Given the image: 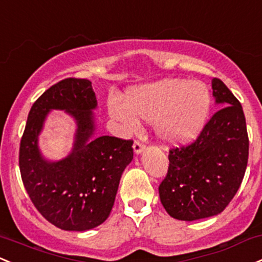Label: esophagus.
<instances>
[{
	"instance_id": "esophagus-1",
	"label": "esophagus",
	"mask_w": 262,
	"mask_h": 262,
	"mask_svg": "<svg viewBox=\"0 0 262 262\" xmlns=\"http://www.w3.org/2000/svg\"><path fill=\"white\" fill-rule=\"evenodd\" d=\"M133 149H134V153L140 154L143 150H144V145H143L140 142H138V140H136L133 144Z\"/></svg>"
}]
</instances>
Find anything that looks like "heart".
<instances>
[{"instance_id":"heart-1","label":"heart","mask_w":262,"mask_h":262,"mask_svg":"<svg viewBox=\"0 0 262 262\" xmlns=\"http://www.w3.org/2000/svg\"><path fill=\"white\" fill-rule=\"evenodd\" d=\"M211 105L208 87L201 82L164 79L133 88L126 100H109V113L123 133L140 128V119L153 122L157 136L168 144H182L196 137Z\"/></svg>"}]
</instances>
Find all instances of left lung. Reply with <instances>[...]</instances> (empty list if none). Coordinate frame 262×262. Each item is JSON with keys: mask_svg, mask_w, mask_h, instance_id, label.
I'll return each mask as SVG.
<instances>
[{"mask_svg": "<svg viewBox=\"0 0 262 262\" xmlns=\"http://www.w3.org/2000/svg\"><path fill=\"white\" fill-rule=\"evenodd\" d=\"M220 109L190 145L170 149L169 168L159 185L171 217L194 221L220 214L240 188L249 158L243 107L219 78L211 80Z\"/></svg>", "mask_w": 262, "mask_h": 262, "instance_id": "left-lung-1", "label": "left lung"}]
</instances>
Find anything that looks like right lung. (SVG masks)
Here are the masks:
<instances>
[{
  "label": "right lung",
  "instance_id": "right-lung-1",
  "mask_svg": "<svg viewBox=\"0 0 262 262\" xmlns=\"http://www.w3.org/2000/svg\"><path fill=\"white\" fill-rule=\"evenodd\" d=\"M97 98L88 79L66 78L33 103L19 145V171L26 191L46 220L68 231H85L107 220L120 177L133 159V140L93 137ZM64 110L77 130L72 151L57 162L45 160L38 136L48 113Z\"/></svg>",
  "mask_w": 262,
  "mask_h": 262
}]
</instances>
